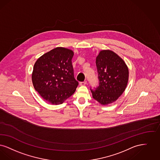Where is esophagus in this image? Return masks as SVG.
<instances>
[{"label":"esophagus","mask_w":160,"mask_h":160,"mask_svg":"<svg viewBox=\"0 0 160 160\" xmlns=\"http://www.w3.org/2000/svg\"><path fill=\"white\" fill-rule=\"evenodd\" d=\"M87 83V81L81 82H80V85H81V86H83V85H85Z\"/></svg>","instance_id":"obj_1"}]
</instances>
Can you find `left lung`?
<instances>
[{
	"label": "left lung",
	"mask_w": 160,
	"mask_h": 160,
	"mask_svg": "<svg viewBox=\"0 0 160 160\" xmlns=\"http://www.w3.org/2000/svg\"><path fill=\"white\" fill-rule=\"evenodd\" d=\"M99 85L92 90V98L101 104L115 102L125 91L129 72L124 61L111 50H102L96 57Z\"/></svg>",
	"instance_id": "left-lung-1"
}]
</instances>
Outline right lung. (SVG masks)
Wrapping results in <instances>:
<instances>
[{"label": "right lung", "mask_w": 160, "mask_h": 160, "mask_svg": "<svg viewBox=\"0 0 160 160\" xmlns=\"http://www.w3.org/2000/svg\"><path fill=\"white\" fill-rule=\"evenodd\" d=\"M73 55L69 49L57 47L35 62L32 75L33 87L51 104H62L76 90L78 82L74 78Z\"/></svg>", "instance_id": "add662e5"}]
</instances>
